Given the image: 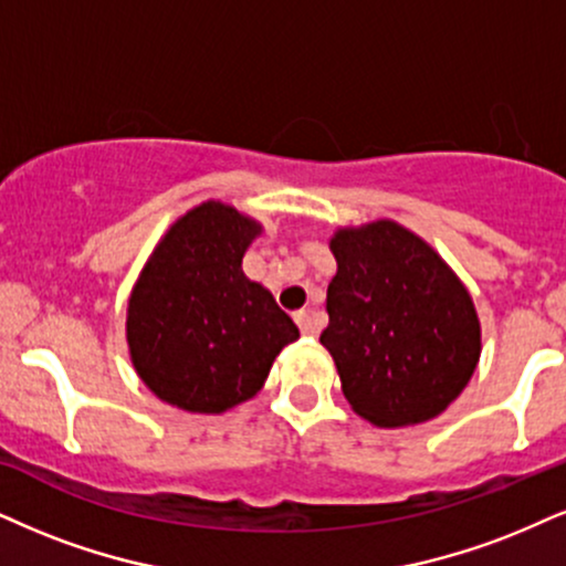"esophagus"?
Segmentation results:
<instances>
[{
	"mask_svg": "<svg viewBox=\"0 0 566 566\" xmlns=\"http://www.w3.org/2000/svg\"><path fill=\"white\" fill-rule=\"evenodd\" d=\"M294 319H296L298 331H302L304 336H315V333H317V325H315V319H312L310 312H306V310H304V312H296Z\"/></svg>",
	"mask_w": 566,
	"mask_h": 566,
	"instance_id": "esophagus-1",
	"label": "esophagus"
}]
</instances>
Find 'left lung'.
Here are the masks:
<instances>
[{
    "label": "left lung",
    "mask_w": 566,
    "mask_h": 566,
    "mask_svg": "<svg viewBox=\"0 0 566 566\" xmlns=\"http://www.w3.org/2000/svg\"><path fill=\"white\" fill-rule=\"evenodd\" d=\"M336 275L319 336L340 390L378 428L428 422L475 373L483 336L459 275L428 241L394 220L338 228Z\"/></svg>",
    "instance_id": "obj_1"
}]
</instances>
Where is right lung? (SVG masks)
<instances>
[{
    "label": "right lung",
    "mask_w": 566,
    "mask_h": 566,
    "mask_svg": "<svg viewBox=\"0 0 566 566\" xmlns=\"http://www.w3.org/2000/svg\"><path fill=\"white\" fill-rule=\"evenodd\" d=\"M262 222L201 201L167 228L130 291L125 338L144 386L170 407L222 415L256 396L294 325L241 262Z\"/></svg>",
    "instance_id": "right-lung-1"
}]
</instances>
